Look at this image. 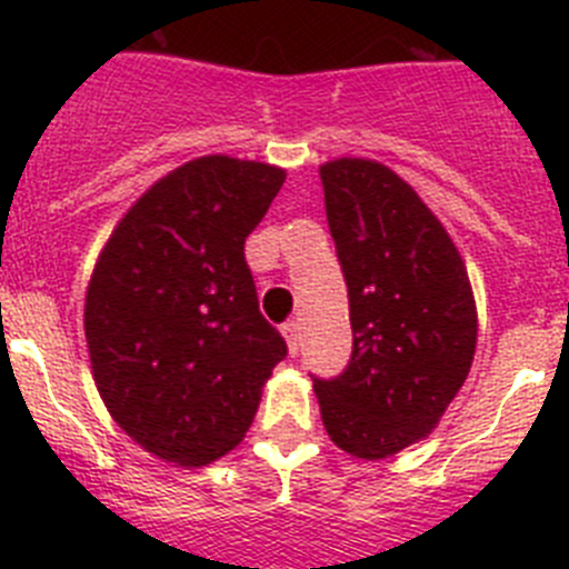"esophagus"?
<instances>
[{
	"instance_id": "obj_1",
	"label": "esophagus",
	"mask_w": 569,
	"mask_h": 569,
	"mask_svg": "<svg viewBox=\"0 0 569 569\" xmlns=\"http://www.w3.org/2000/svg\"><path fill=\"white\" fill-rule=\"evenodd\" d=\"M280 331H283L286 342H289V355H297V348H300V322L286 320Z\"/></svg>"
}]
</instances>
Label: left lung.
Listing matches in <instances>:
<instances>
[{"label": "left lung", "mask_w": 569, "mask_h": 569, "mask_svg": "<svg viewBox=\"0 0 569 569\" xmlns=\"http://www.w3.org/2000/svg\"><path fill=\"white\" fill-rule=\"evenodd\" d=\"M320 181L355 346L315 393L337 448L386 459L428 437L468 380L473 291L450 234L397 172L337 158Z\"/></svg>", "instance_id": "8db88e82"}]
</instances>
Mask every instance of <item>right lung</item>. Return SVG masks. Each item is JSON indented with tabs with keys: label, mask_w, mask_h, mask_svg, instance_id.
Segmentation results:
<instances>
[{
	"label": "right lung",
	"mask_w": 569,
	"mask_h": 569,
	"mask_svg": "<svg viewBox=\"0 0 569 569\" xmlns=\"http://www.w3.org/2000/svg\"><path fill=\"white\" fill-rule=\"evenodd\" d=\"M283 181L260 161H187L132 203L96 260L84 300L96 386L158 459L201 468L229 453L286 357L243 254Z\"/></svg>",
	"instance_id": "right-lung-1"
}]
</instances>
